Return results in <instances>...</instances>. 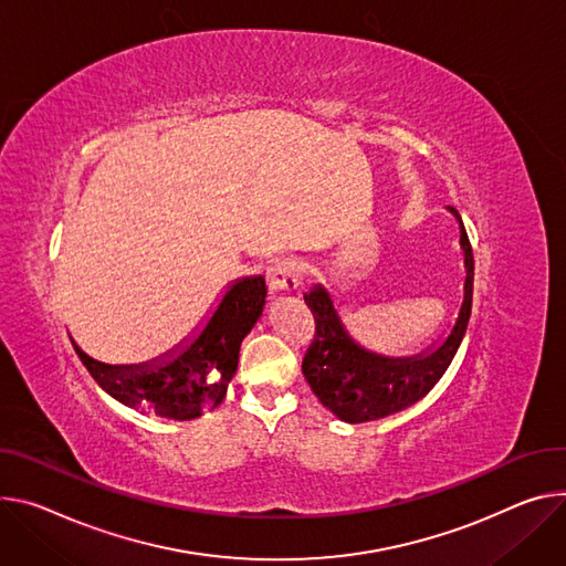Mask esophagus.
Here are the masks:
<instances>
[{
    "label": "esophagus",
    "mask_w": 566,
    "mask_h": 566,
    "mask_svg": "<svg viewBox=\"0 0 566 566\" xmlns=\"http://www.w3.org/2000/svg\"><path fill=\"white\" fill-rule=\"evenodd\" d=\"M300 262L293 260V256H286V260H277L271 264L266 280H269V289L273 293H293L300 286Z\"/></svg>",
    "instance_id": "1"
}]
</instances>
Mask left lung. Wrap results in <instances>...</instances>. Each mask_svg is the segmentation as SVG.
<instances>
[{"label": "left lung", "mask_w": 566, "mask_h": 566, "mask_svg": "<svg viewBox=\"0 0 566 566\" xmlns=\"http://www.w3.org/2000/svg\"><path fill=\"white\" fill-rule=\"evenodd\" d=\"M455 217L458 212L449 208ZM460 219V217H458ZM460 245L465 250V297L458 321L447 340L431 354L410 358H386L358 347L343 329L334 304L323 286L304 293V302L314 314L316 332L302 358V375L314 395L332 413L352 424H361L397 413L422 399L447 373L449 364L465 336L472 293H474V254L465 226L460 223Z\"/></svg>", "instance_id": "obj_1"}]
</instances>
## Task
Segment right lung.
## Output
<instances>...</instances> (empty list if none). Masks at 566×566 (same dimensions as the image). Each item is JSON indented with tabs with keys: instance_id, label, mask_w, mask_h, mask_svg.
<instances>
[{
	"instance_id": "add662e5",
	"label": "right lung",
	"mask_w": 566,
	"mask_h": 566,
	"mask_svg": "<svg viewBox=\"0 0 566 566\" xmlns=\"http://www.w3.org/2000/svg\"><path fill=\"white\" fill-rule=\"evenodd\" d=\"M264 277L237 282L202 334L169 364L158 368H111L74 349L92 379L122 403L171 420H193L217 408L237 373L239 347L262 316Z\"/></svg>"
}]
</instances>
